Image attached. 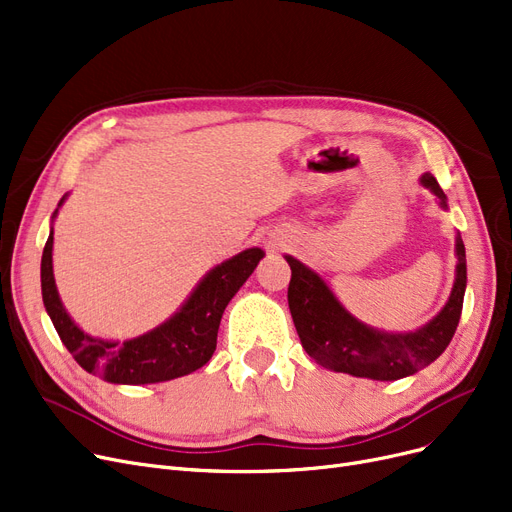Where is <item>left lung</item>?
Returning <instances> with one entry per match:
<instances>
[{
  "instance_id": "left-lung-1",
  "label": "left lung",
  "mask_w": 512,
  "mask_h": 512,
  "mask_svg": "<svg viewBox=\"0 0 512 512\" xmlns=\"http://www.w3.org/2000/svg\"><path fill=\"white\" fill-rule=\"evenodd\" d=\"M418 182L431 190L443 211H448V196L431 173H422ZM454 253L456 276L446 305L427 324L408 332L381 330L358 320L316 270L293 255H284L293 272L288 307L309 358L328 370L372 381H397L427 368L450 345L462 314L466 253L460 232H456Z\"/></svg>"
}]
</instances>
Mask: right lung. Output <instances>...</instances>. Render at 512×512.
Returning a JSON list of instances; mask_svg holds the SVG:
<instances>
[{
    "label": "right lung",
    "mask_w": 512,
    "mask_h": 512,
    "mask_svg": "<svg viewBox=\"0 0 512 512\" xmlns=\"http://www.w3.org/2000/svg\"><path fill=\"white\" fill-rule=\"evenodd\" d=\"M69 194L60 198L50 219V236L41 255V297L64 347L90 374L115 385H152L180 379L203 368L217 347V330L226 305L255 272L265 251L244 249L211 268L173 314L133 339L92 337L66 311L54 280V221Z\"/></svg>",
    "instance_id": "1"
}]
</instances>
